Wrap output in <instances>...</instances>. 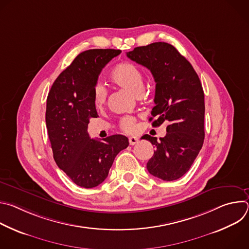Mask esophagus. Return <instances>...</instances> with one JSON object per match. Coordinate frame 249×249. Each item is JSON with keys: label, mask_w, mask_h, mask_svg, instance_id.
Here are the masks:
<instances>
[{"label": "esophagus", "mask_w": 249, "mask_h": 249, "mask_svg": "<svg viewBox=\"0 0 249 249\" xmlns=\"http://www.w3.org/2000/svg\"><path fill=\"white\" fill-rule=\"evenodd\" d=\"M138 138H136V137H129V144L131 145V146H134V145H136L137 143H138Z\"/></svg>", "instance_id": "1"}]
</instances>
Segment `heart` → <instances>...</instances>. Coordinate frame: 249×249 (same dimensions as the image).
<instances>
[{
  "label": "heart",
  "instance_id": "heart-1",
  "mask_svg": "<svg viewBox=\"0 0 249 249\" xmlns=\"http://www.w3.org/2000/svg\"><path fill=\"white\" fill-rule=\"evenodd\" d=\"M110 81L116 86L127 89L136 96L144 91V76L141 70L131 63H120L116 65L109 74ZM107 98V91L101 85H96L92 91L93 104L96 108H102ZM121 129L127 133H134L137 129L136 118L125 116L120 121Z\"/></svg>",
  "mask_w": 249,
  "mask_h": 249
}]
</instances>
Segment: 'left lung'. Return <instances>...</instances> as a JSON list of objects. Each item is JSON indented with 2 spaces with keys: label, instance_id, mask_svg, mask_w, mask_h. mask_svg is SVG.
Returning a JSON list of instances; mask_svg holds the SVG:
<instances>
[{
  "label": "left lung",
  "instance_id": "obj_1",
  "mask_svg": "<svg viewBox=\"0 0 249 249\" xmlns=\"http://www.w3.org/2000/svg\"><path fill=\"white\" fill-rule=\"evenodd\" d=\"M127 57L148 68L155 79L152 125L168 124L160 142L150 135L142 137L156 148L147 168L162 180L178 179L190 169L204 143L205 101L199 77L186 58L165 42L136 47Z\"/></svg>",
  "mask_w": 249,
  "mask_h": 249
}]
</instances>
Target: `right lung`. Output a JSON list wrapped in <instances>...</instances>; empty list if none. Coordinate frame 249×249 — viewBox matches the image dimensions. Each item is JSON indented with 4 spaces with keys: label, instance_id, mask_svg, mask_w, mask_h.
<instances>
[{
    "label": "right lung",
    "instance_id": "1",
    "mask_svg": "<svg viewBox=\"0 0 249 249\" xmlns=\"http://www.w3.org/2000/svg\"><path fill=\"white\" fill-rule=\"evenodd\" d=\"M121 50L90 49L80 53L53 83L47 96L46 126L53 158L75 184L93 188L102 183L128 138L112 135L90 139L88 125L96 118L92 91L104 66Z\"/></svg>",
    "mask_w": 249,
    "mask_h": 249
}]
</instances>
